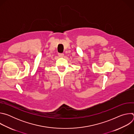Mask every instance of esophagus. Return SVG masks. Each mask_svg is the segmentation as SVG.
I'll return each instance as SVG.
<instances>
[{"instance_id":"esophagus-1","label":"esophagus","mask_w":134,"mask_h":134,"mask_svg":"<svg viewBox=\"0 0 134 134\" xmlns=\"http://www.w3.org/2000/svg\"><path fill=\"white\" fill-rule=\"evenodd\" d=\"M58 55L59 57H60V58H63V57H64V54L63 53H59Z\"/></svg>"}]
</instances>
